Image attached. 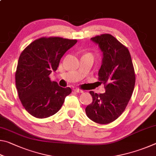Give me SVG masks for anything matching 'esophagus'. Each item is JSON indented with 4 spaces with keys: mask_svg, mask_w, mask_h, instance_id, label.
Listing matches in <instances>:
<instances>
[{
    "mask_svg": "<svg viewBox=\"0 0 156 156\" xmlns=\"http://www.w3.org/2000/svg\"><path fill=\"white\" fill-rule=\"evenodd\" d=\"M74 91L76 92H77V93H83V90H82V89H78V88L75 89Z\"/></svg>",
    "mask_w": 156,
    "mask_h": 156,
    "instance_id": "obj_1",
    "label": "esophagus"
}]
</instances>
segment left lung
Listing matches in <instances>:
<instances>
[{
    "mask_svg": "<svg viewBox=\"0 0 156 156\" xmlns=\"http://www.w3.org/2000/svg\"><path fill=\"white\" fill-rule=\"evenodd\" d=\"M91 40L103 53L98 79L104 84L105 93L89 92L93 101L85 112L94 122L105 125L115 120L125 110L135 87V71L128 48L114 36L104 34Z\"/></svg>",
    "mask_w": 156,
    "mask_h": 156,
    "instance_id": "obj_1",
    "label": "left lung"
}]
</instances>
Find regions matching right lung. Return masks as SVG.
Returning a JSON list of instances; mask_svg holds the SVG:
<instances>
[{"instance_id":"add662e5","label":"right lung","mask_w":156,"mask_h":156,"mask_svg":"<svg viewBox=\"0 0 156 156\" xmlns=\"http://www.w3.org/2000/svg\"><path fill=\"white\" fill-rule=\"evenodd\" d=\"M77 40L60 37H42L31 43L18 59L15 73L18 97L25 110L38 118L55 114L61 108L65 97L72 93L50 80L65 53Z\"/></svg>"}]
</instances>
